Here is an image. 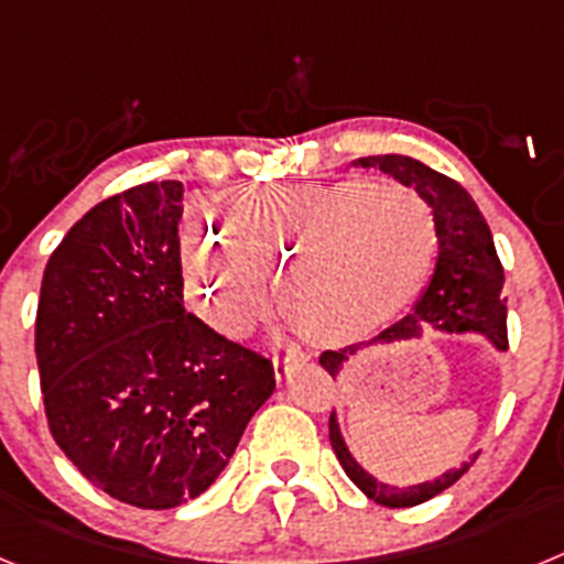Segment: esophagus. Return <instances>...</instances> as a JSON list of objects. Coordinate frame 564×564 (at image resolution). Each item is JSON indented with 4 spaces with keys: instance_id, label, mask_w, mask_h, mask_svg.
I'll list each match as a JSON object with an SVG mask.
<instances>
[{
    "instance_id": "esophagus-1",
    "label": "esophagus",
    "mask_w": 564,
    "mask_h": 564,
    "mask_svg": "<svg viewBox=\"0 0 564 564\" xmlns=\"http://www.w3.org/2000/svg\"><path fill=\"white\" fill-rule=\"evenodd\" d=\"M307 356L305 352L299 350H288V352H276L273 356V372H276V381H282V378L288 376V370L291 367H296V364H305Z\"/></svg>"
}]
</instances>
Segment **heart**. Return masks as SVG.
Segmentation results:
<instances>
[{
	"instance_id": "obj_1",
	"label": "heart",
	"mask_w": 564,
	"mask_h": 564,
	"mask_svg": "<svg viewBox=\"0 0 564 564\" xmlns=\"http://www.w3.org/2000/svg\"><path fill=\"white\" fill-rule=\"evenodd\" d=\"M223 237L194 223L186 276L226 336L251 330L282 273V307L318 341L367 336L410 305L437 226L415 188L372 181L288 183L223 197Z\"/></svg>"
}]
</instances>
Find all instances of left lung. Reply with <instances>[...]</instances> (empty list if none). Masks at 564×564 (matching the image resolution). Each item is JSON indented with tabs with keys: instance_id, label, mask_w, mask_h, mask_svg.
I'll return each instance as SVG.
<instances>
[{
	"instance_id": "left-lung-1",
	"label": "left lung",
	"mask_w": 564,
	"mask_h": 564,
	"mask_svg": "<svg viewBox=\"0 0 564 564\" xmlns=\"http://www.w3.org/2000/svg\"><path fill=\"white\" fill-rule=\"evenodd\" d=\"M356 166L381 169L383 174L395 177L403 186L415 188L423 200L432 206L437 226V259L435 273L430 285L417 299L415 311L398 325L387 327L381 336L372 338V344L383 341H410V338L426 336V330L446 333H480L497 350H508V327H506V299H502V265L495 251V239L488 231L486 217L480 214L471 194L457 181L446 174L435 172L426 163L406 158V154H372V158H358ZM361 344H350L344 350H325L318 356V364L330 372L333 378L341 372V367L350 361ZM330 443L338 463L347 471L352 482L364 495L387 508H410L432 500L435 495L455 486L475 457L463 463L460 468H452L432 482L421 486L395 488L387 482H378L376 477L350 455L341 432H338L336 415H330Z\"/></svg>"
}]
</instances>
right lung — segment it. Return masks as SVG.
Here are the masks:
<instances>
[{
    "label": "right lung",
    "mask_w": 564,
    "mask_h": 564,
    "mask_svg": "<svg viewBox=\"0 0 564 564\" xmlns=\"http://www.w3.org/2000/svg\"><path fill=\"white\" fill-rule=\"evenodd\" d=\"M183 183L89 208L50 253L36 311L44 415L69 463L134 508L200 497L276 378L183 307Z\"/></svg>",
    "instance_id": "obj_1"
}]
</instances>
